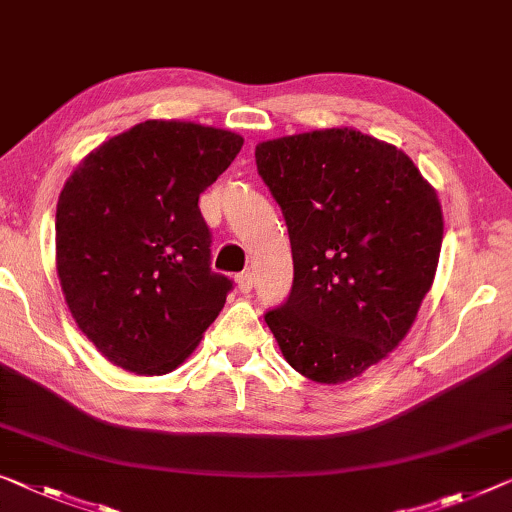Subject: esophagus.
<instances>
[{
  "label": "esophagus",
  "mask_w": 512,
  "mask_h": 512,
  "mask_svg": "<svg viewBox=\"0 0 512 512\" xmlns=\"http://www.w3.org/2000/svg\"><path fill=\"white\" fill-rule=\"evenodd\" d=\"M236 285H239V292L248 294L250 289H253V273H250V271L239 273V276H236Z\"/></svg>",
  "instance_id": "34e87169"
}]
</instances>
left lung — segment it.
I'll return each mask as SVG.
<instances>
[{
	"label": "left lung",
	"instance_id": "left-lung-1",
	"mask_svg": "<svg viewBox=\"0 0 512 512\" xmlns=\"http://www.w3.org/2000/svg\"><path fill=\"white\" fill-rule=\"evenodd\" d=\"M255 163L294 259L289 296L264 322L303 377L354 379L398 347L430 292L437 193L407 154L352 128L262 142Z\"/></svg>",
	"mask_w": 512,
	"mask_h": 512
}]
</instances>
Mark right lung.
Segmentation results:
<instances>
[{
    "label": "right lung",
    "instance_id": "obj_1",
    "mask_svg": "<svg viewBox=\"0 0 512 512\" xmlns=\"http://www.w3.org/2000/svg\"><path fill=\"white\" fill-rule=\"evenodd\" d=\"M243 137L144 121L82 160L57 202V273L71 315L98 352L135 375L183 363L234 282L211 271L200 195Z\"/></svg>",
    "mask_w": 512,
    "mask_h": 512
}]
</instances>
